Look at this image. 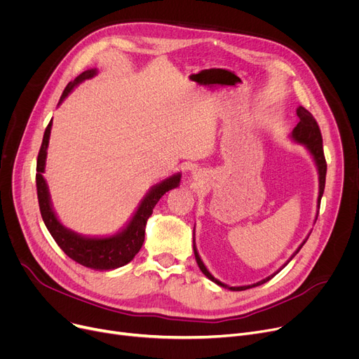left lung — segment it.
<instances>
[{
  "label": "left lung",
  "mask_w": 359,
  "mask_h": 359,
  "mask_svg": "<svg viewBox=\"0 0 359 359\" xmlns=\"http://www.w3.org/2000/svg\"><path fill=\"white\" fill-rule=\"evenodd\" d=\"M297 116H298L299 122H298L297 126L292 129L291 138H292L295 142L303 144V145L307 148V151L311 154V157H313V160H314V163H316V165H317V172H318V198H317V206L320 208V201H322V196H323V192H325L326 172H327V164H326V158H325V153H323V138H322V132H320V128H318V125H317L316 119L313 118L311 113H310L307 109H304L303 106H298V109H297ZM317 215H318V212H317ZM317 215H316V219H317ZM309 236H310V234H309ZM309 236H307V238H309ZM307 238L299 244V248H298V249L294 252V255L287 260L285 265L282 266V268H279L275 273H272L271 276H268V278H265V279H262V280L256 282V284L244 285V287H229V285L222 284L221 280L215 279V278L210 273V271L206 269V266L203 265V262H202V259H201V256H199V253H198V250H196V246H195V229H194V252H195V259H196L198 266H199V269L202 271V273H203L206 278L211 279L212 282H215L217 285L224 287V288H229V290H231V291H244V290H249V288H253V287L265 284V282H268V280L272 279L278 272H280L282 269H284V268L288 265V263L292 260V257L299 252V249L304 246V243L307 241Z\"/></svg>",
  "instance_id": "1"
}]
</instances>
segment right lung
I'll return each mask as SVG.
<instances>
[{
	"instance_id": "1",
	"label": "right lung",
	"mask_w": 359,
	"mask_h": 359,
	"mask_svg": "<svg viewBox=\"0 0 359 359\" xmlns=\"http://www.w3.org/2000/svg\"><path fill=\"white\" fill-rule=\"evenodd\" d=\"M96 74H97V69H87L83 74H80L74 81L68 83L58 104L64 102V99L74 90L75 86H79L84 80L94 77ZM50 128H52V121L45 129L43 141H42L39 156H37V164H36L37 199H39L41 214L48 231L50 233L56 244H58L68 257H71L74 262L80 263V265L86 268H91L96 271H111V269L125 266L126 263H129L135 257V255L142 248V243L145 238V225L151 214H153L154 206L165 192L175 189V187L180 184L182 175L177 173V175L170 176L161 183H157L156 186L151 187L148 194L145 195V198L141 201L134 217L130 218V221L126 224V227L118 234L110 236V237H86V236L77 234L64 227V225L60 222L58 217H56L52 208L46 180L42 176V173L45 172V164H46Z\"/></svg>"
}]
</instances>
